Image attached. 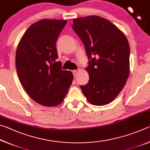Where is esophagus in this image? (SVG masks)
I'll return each instance as SVG.
<instances>
[{"mask_svg":"<svg viewBox=\"0 0 150 150\" xmlns=\"http://www.w3.org/2000/svg\"><path fill=\"white\" fill-rule=\"evenodd\" d=\"M77 72H78L77 70H73L72 71V73H73V75H74V76H76Z\"/></svg>","mask_w":150,"mask_h":150,"instance_id":"esophagus-1","label":"esophagus"}]
</instances>
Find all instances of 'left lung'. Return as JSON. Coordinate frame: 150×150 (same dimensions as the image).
Returning <instances> with one entry per match:
<instances>
[{
	"mask_svg": "<svg viewBox=\"0 0 150 150\" xmlns=\"http://www.w3.org/2000/svg\"><path fill=\"white\" fill-rule=\"evenodd\" d=\"M72 28L85 45L88 83L81 89L92 105L112 102L122 90L130 72V45L122 32L97 16L73 20Z\"/></svg>",
	"mask_w": 150,
	"mask_h": 150,
	"instance_id": "1",
	"label": "left lung"
}]
</instances>
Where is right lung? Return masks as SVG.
Wrapping results in <instances>:
<instances>
[{"label":"right lung","instance_id":"add662e5","mask_svg":"<svg viewBox=\"0 0 150 150\" xmlns=\"http://www.w3.org/2000/svg\"><path fill=\"white\" fill-rule=\"evenodd\" d=\"M67 20L44 19L25 32L17 47L16 68L26 93L45 106L62 102L72 84L73 75L62 70L55 46Z\"/></svg>","mask_w":150,"mask_h":150}]
</instances>
